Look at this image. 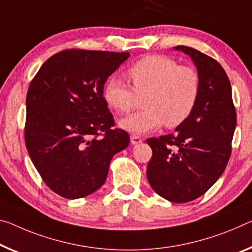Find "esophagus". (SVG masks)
I'll list each match as a JSON object with an SVG mask.
<instances>
[{
	"label": "esophagus",
	"instance_id": "obj_1",
	"mask_svg": "<svg viewBox=\"0 0 252 252\" xmlns=\"http://www.w3.org/2000/svg\"><path fill=\"white\" fill-rule=\"evenodd\" d=\"M130 143L133 145H137L139 143H142V138L137 136V135H131L130 136Z\"/></svg>",
	"mask_w": 252,
	"mask_h": 252
}]
</instances>
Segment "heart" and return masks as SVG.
Here are the masks:
<instances>
[{
	"label": "heart",
	"instance_id": "b5f03b06",
	"mask_svg": "<svg viewBox=\"0 0 252 252\" xmlns=\"http://www.w3.org/2000/svg\"><path fill=\"white\" fill-rule=\"evenodd\" d=\"M133 88L114 76L103 89V98L118 114L129 113L144 98L145 109L119 121V127L134 134H145L165 124L180 126L190 117L200 94V77L196 69L180 66L175 60L150 55L129 68Z\"/></svg>",
	"mask_w": 252,
	"mask_h": 252
}]
</instances>
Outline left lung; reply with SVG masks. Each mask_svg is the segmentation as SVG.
<instances>
[{
  "label": "left lung",
  "mask_w": 252,
  "mask_h": 252,
  "mask_svg": "<svg viewBox=\"0 0 252 252\" xmlns=\"http://www.w3.org/2000/svg\"><path fill=\"white\" fill-rule=\"evenodd\" d=\"M173 50L191 59L200 77V94L190 117L175 133L146 139L153 151L146 176L158 195L188 203L204 195L225 170L237 114L229 77L220 63L187 46Z\"/></svg>",
  "instance_id": "obj_1"
}]
</instances>
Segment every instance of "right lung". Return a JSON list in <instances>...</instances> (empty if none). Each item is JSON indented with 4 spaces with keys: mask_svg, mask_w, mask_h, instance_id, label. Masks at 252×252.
<instances>
[{
    "mask_svg": "<svg viewBox=\"0 0 252 252\" xmlns=\"http://www.w3.org/2000/svg\"><path fill=\"white\" fill-rule=\"evenodd\" d=\"M128 57V53L63 50L49 57L30 83L27 150L45 184L64 198L98 190L111 158L129 144L127 131L113 129L114 117L103 98L108 77Z\"/></svg>",
    "mask_w": 252,
    "mask_h": 252,
    "instance_id": "right-lung-1",
    "label": "right lung"
}]
</instances>
